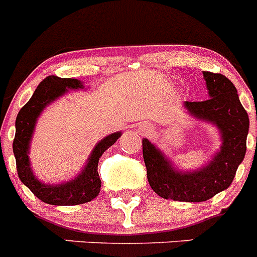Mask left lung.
Masks as SVG:
<instances>
[{"label": "left lung", "instance_id": "obj_1", "mask_svg": "<svg viewBox=\"0 0 257 257\" xmlns=\"http://www.w3.org/2000/svg\"><path fill=\"white\" fill-rule=\"evenodd\" d=\"M208 96L205 101H185L184 108L196 119L216 127L220 148L196 170H180L156 144L143 139L149 185L160 197L180 202H203L228 189L246 154L249 119L237 88L225 76L203 72Z\"/></svg>", "mask_w": 257, "mask_h": 257}]
</instances>
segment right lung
<instances>
[{"label": "right lung", "instance_id": "right-lung-1", "mask_svg": "<svg viewBox=\"0 0 257 257\" xmlns=\"http://www.w3.org/2000/svg\"><path fill=\"white\" fill-rule=\"evenodd\" d=\"M85 85L77 78H60L49 76L38 85L35 94L28 103L20 109L15 121V139L13 151L17 160V170L22 183L29 188L37 198L45 203L54 206L82 205L96 198L101 188V180L97 172L99 158L104 152L112 147L119 136L121 131L105 136L95 145L88 156L83 169L72 180L60 184H49L41 181L33 172L29 160L31 143L35 134L38 117L46 106L58 100L59 97L68 94L69 90H83Z\"/></svg>", "mask_w": 257, "mask_h": 257}]
</instances>
